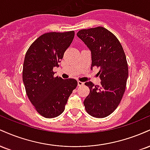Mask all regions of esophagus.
Masks as SVG:
<instances>
[{
	"label": "esophagus",
	"instance_id": "1",
	"mask_svg": "<svg viewBox=\"0 0 150 150\" xmlns=\"http://www.w3.org/2000/svg\"><path fill=\"white\" fill-rule=\"evenodd\" d=\"M77 85H78V86H82L84 85V82H81V81H77Z\"/></svg>",
	"mask_w": 150,
	"mask_h": 150
}]
</instances>
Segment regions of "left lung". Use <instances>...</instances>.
<instances>
[{
	"mask_svg": "<svg viewBox=\"0 0 150 150\" xmlns=\"http://www.w3.org/2000/svg\"><path fill=\"white\" fill-rule=\"evenodd\" d=\"M77 36L90 49L91 68H99L100 85L85 82L89 94L84 101L86 111L95 118H105L119 105L124 94L128 66L123 47L117 37L102 27L81 30Z\"/></svg>",
	"mask_w": 150,
	"mask_h": 150,
	"instance_id": "1",
	"label": "left lung"
}]
</instances>
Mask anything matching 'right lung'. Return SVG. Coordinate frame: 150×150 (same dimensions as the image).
<instances>
[{
    "label": "right lung",
    "mask_w": 150,
    "mask_h": 150,
    "mask_svg": "<svg viewBox=\"0 0 150 150\" xmlns=\"http://www.w3.org/2000/svg\"><path fill=\"white\" fill-rule=\"evenodd\" d=\"M74 36V31L45 33L31 44L25 54L22 80L26 93L36 111L45 118H55L64 111L68 97L77 85L75 79L54 77L53 71L59 66L58 63Z\"/></svg>",
    "instance_id": "obj_1"
}]
</instances>
